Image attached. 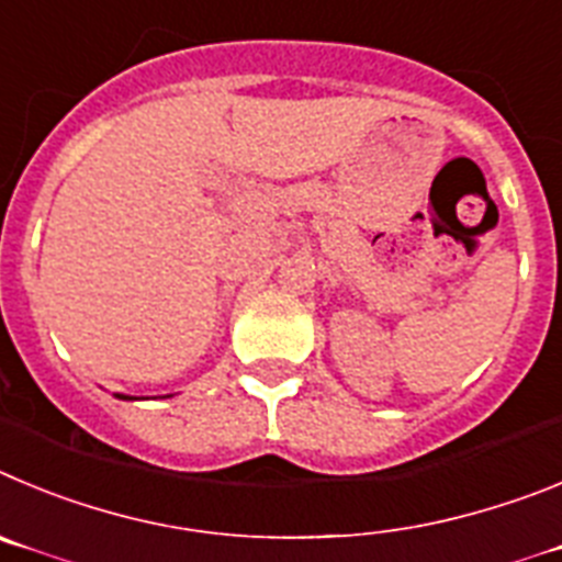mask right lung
Returning a JSON list of instances; mask_svg holds the SVG:
<instances>
[{
    "label": "right lung",
    "instance_id": "obj_1",
    "mask_svg": "<svg viewBox=\"0 0 562 562\" xmlns=\"http://www.w3.org/2000/svg\"><path fill=\"white\" fill-rule=\"evenodd\" d=\"M117 397H120V401H134V397H125V394H117ZM168 397H170V394H168Z\"/></svg>",
    "mask_w": 562,
    "mask_h": 562
}]
</instances>
